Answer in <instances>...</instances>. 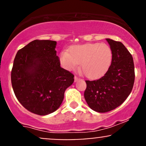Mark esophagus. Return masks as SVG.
<instances>
[{
	"label": "esophagus",
	"instance_id": "1",
	"mask_svg": "<svg viewBox=\"0 0 146 146\" xmlns=\"http://www.w3.org/2000/svg\"><path fill=\"white\" fill-rule=\"evenodd\" d=\"M79 80H80V78H79L78 77H77V76H75V77H74V80H75V82H78Z\"/></svg>",
	"mask_w": 146,
	"mask_h": 146
}]
</instances>
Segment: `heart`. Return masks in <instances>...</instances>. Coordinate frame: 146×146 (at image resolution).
<instances>
[{"mask_svg": "<svg viewBox=\"0 0 146 146\" xmlns=\"http://www.w3.org/2000/svg\"><path fill=\"white\" fill-rule=\"evenodd\" d=\"M113 53L108 45L87 43L75 45L63 51L60 57L62 66L67 71L75 70L80 63V68L89 79L101 78L109 68Z\"/></svg>", "mask_w": 146, "mask_h": 146, "instance_id": "obj_1", "label": "heart"}]
</instances>
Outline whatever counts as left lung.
<instances>
[{
  "mask_svg": "<svg viewBox=\"0 0 146 146\" xmlns=\"http://www.w3.org/2000/svg\"><path fill=\"white\" fill-rule=\"evenodd\" d=\"M113 53L109 68L99 80H86L84 98L88 106L98 113H106L119 106L131 93L135 82L132 55L121 42L107 38Z\"/></svg>",
  "mask_w": 146,
  "mask_h": 146,
  "instance_id": "left-lung-1",
  "label": "left lung"
}]
</instances>
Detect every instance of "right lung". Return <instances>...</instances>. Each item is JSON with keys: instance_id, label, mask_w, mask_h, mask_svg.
Wrapping results in <instances>:
<instances>
[{"instance_id": "add662e5", "label": "right lung", "mask_w": 146, "mask_h": 146, "mask_svg": "<svg viewBox=\"0 0 146 146\" xmlns=\"http://www.w3.org/2000/svg\"><path fill=\"white\" fill-rule=\"evenodd\" d=\"M56 41L35 40L16 53L11 73L16 98L31 113L46 115L61 105L74 75L60 66Z\"/></svg>"}]
</instances>
